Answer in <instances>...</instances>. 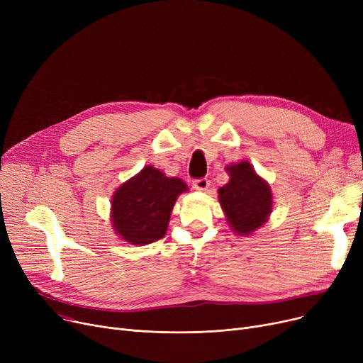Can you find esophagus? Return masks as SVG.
Segmentation results:
<instances>
[{"mask_svg": "<svg viewBox=\"0 0 363 363\" xmlns=\"http://www.w3.org/2000/svg\"><path fill=\"white\" fill-rule=\"evenodd\" d=\"M193 186H194V189H197V191H207V188L211 186V181H208L207 178L196 179V181L193 182Z\"/></svg>", "mask_w": 363, "mask_h": 363, "instance_id": "esophagus-1", "label": "esophagus"}]
</instances>
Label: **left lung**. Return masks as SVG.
<instances>
[{"mask_svg":"<svg viewBox=\"0 0 363 363\" xmlns=\"http://www.w3.org/2000/svg\"><path fill=\"white\" fill-rule=\"evenodd\" d=\"M225 170L230 181L218 189V197L226 222L234 234L252 235L274 211L271 185L247 160L228 164Z\"/></svg>","mask_w":363,"mask_h":363,"instance_id":"left-lung-1","label":"left lung"}]
</instances>
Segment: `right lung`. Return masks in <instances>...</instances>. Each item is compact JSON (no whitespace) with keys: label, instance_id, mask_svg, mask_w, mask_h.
<instances>
[{"label":"right lung","instance_id":"1","mask_svg":"<svg viewBox=\"0 0 363 363\" xmlns=\"http://www.w3.org/2000/svg\"><path fill=\"white\" fill-rule=\"evenodd\" d=\"M188 185L160 169L144 166L125 181L110 201V222L114 233L133 245L151 244L164 237L170 213Z\"/></svg>","mask_w":363,"mask_h":363}]
</instances>
